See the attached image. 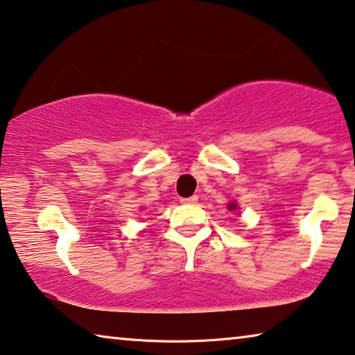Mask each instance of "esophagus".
I'll return each instance as SVG.
<instances>
[{
	"label": "esophagus",
	"mask_w": 355,
	"mask_h": 355,
	"mask_svg": "<svg viewBox=\"0 0 355 355\" xmlns=\"http://www.w3.org/2000/svg\"><path fill=\"white\" fill-rule=\"evenodd\" d=\"M198 200H199L198 196H191V198L182 199V204H198Z\"/></svg>",
	"instance_id": "obj_1"
}]
</instances>
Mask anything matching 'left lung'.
Instances as JSON below:
<instances>
[{
    "label": "left lung",
    "instance_id": "obj_1",
    "mask_svg": "<svg viewBox=\"0 0 355 355\" xmlns=\"http://www.w3.org/2000/svg\"><path fill=\"white\" fill-rule=\"evenodd\" d=\"M227 208H229V210H230V211H232V210H237V208H239V205H237V204H235V202H229V204H227Z\"/></svg>",
    "mask_w": 355,
    "mask_h": 355
}]
</instances>
